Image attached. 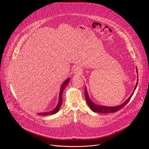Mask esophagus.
<instances>
[{"instance_id": "obj_1", "label": "esophagus", "mask_w": 149, "mask_h": 149, "mask_svg": "<svg viewBox=\"0 0 149 149\" xmlns=\"http://www.w3.org/2000/svg\"><path fill=\"white\" fill-rule=\"evenodd\" d=\"M74 73L76 74H78V75H81L82 74V71L81 70L80 68L77 67V68H75L74 70Z\"/></svg>"}]
</instances>
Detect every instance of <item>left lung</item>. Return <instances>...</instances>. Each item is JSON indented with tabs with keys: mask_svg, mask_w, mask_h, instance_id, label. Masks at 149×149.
<instances>
[{
	"mask_svg": "<svg viewBox=\"0 0 149 149\" xmlns=\"http://www.w3.org/2000/svg\"><path fill=\"white\" fill-rule=\"evenodd\" d=\"M137 69V68H136ZM136 72L137 73H138V70H136ZM138 82H136V86L135 87V89H134V92H132V93L130 97H128V99L124 102L121 105H119V106H114V107H106V106H100V105H97L96 104H95L89 98V96H88V92H87V91H86V88L85 87V98H86V102L89 106V107H90V109L93 111V112H95V113H116L117 111H118V110H121V109H123L129 102L130 100H131L132 95H134V92L135 91V89H136V87L138 86Z\"/></svg>",
	"mask_w": 149,
	"mask_h": 149,
	"instance_id": "8db88e82",
	"label": "left lung"
}]
</instances>
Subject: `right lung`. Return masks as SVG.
Here are the masks:
<instances>
[{
    "label": "right lung",
    "mask_w": 149,
    "mask_h": 149,
    "mask_svg": "<svg viewBox=\"0 0 149 149\" xmlns=\"http://www.w3.org/2000/svg\"><path fill=\"white\" fill-rule=\"evenodd\" d=\"M70 82V78H67L65 82H63V84H62L61 86V89H60V93H59V100H58V103L57 105V106L56 107V108L53 110H52L49 112H47V113H38L39 115H41V116H47V115H52V114H54L56 113H57L60 108V107L61 106L62 104V102H63V99H62V94L63 92V91L64 89V88H65V86L68 85V84Z\"/></svg>",
    "instance_id": "add662e5"
}]
</instances>
